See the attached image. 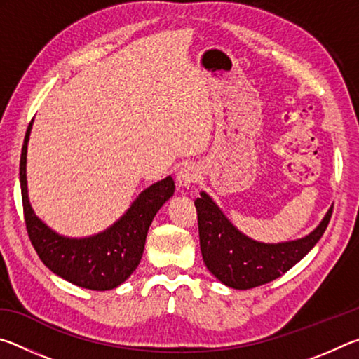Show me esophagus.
Listing matches in <instances>:
<instances>
[{
  "instance_id": "34e87169",
  "label": "esophagus",
  "mask_w": 359,
  "mask_h": 359,
  "mask_svg": "<svg viewBox=\"0 0 359 359\" xmlns=\"http://www.w3.org/2000/svg\"><path fill=\"white\" fill-rule=\"evenodd\" d=\"M199 177V172H198V168L194 165H184L177 172V184L180 187H188L196 182V179Z\"/></svg>"
}]
</instances>
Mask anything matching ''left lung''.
<instances>
[{
    "label": "left lung",
    "mask_w": 359,
    "mask_h": 359,
    "mask_svg": "<svg viewBox=\"0 0 359 359\" xmlns=\"http://www.w3.org/2000/svg\"><path fill=\"white\" fill-rule=\"evenodd\" d=\"M194 205L204 263L218 280L236 290L259 287L283 276L312 250L332 215L331 208L317 229L304 239L261 244L241 234L205 193L194 199Z\"/></svg>",
    "instance_id": "left-lung-1"
}]
</instances>
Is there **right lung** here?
Listing matches in <instances>:
<instances>
[{
  "mask_svg": "<svg viewBox=\"0 0 359 359\" xmlns=\"http://www.w3.org/2000/svg\"><path fill=\"white\" fill-rule=\"evenodd\" d=\"M28 125L20 156V187L27 233L36 253L48 269L77 287L104 291L118 287L128 278L142 258L145 238L156 212L174 194V180L166 177L144 190L130 210L101 234L88 239L62 238L47 228L28 201L27 144Z\"/></svg>",
  "mask_w": 359,
  "mask_h": 359,
  "instance_id": "1",
  "label": "right lung"
}]
</instances>
